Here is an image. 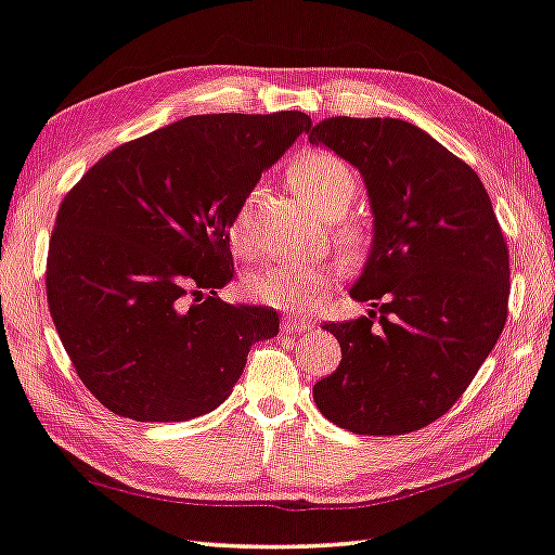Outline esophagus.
<instances>
[{"label":"esophagus","mask_w":555,"mask_h":555,"mask_svg":"<svg viewBox=\"0 0 555 555\" xmlns=\"http://www.w3.org/2000/svg\"><path fill=\"white\" fill-rule=\"evenodd\" d=\"M281 330H284L286 334H306L312 330V324L308 320H300V318H284Z\"/></svg>","instance_id":"34e87169"}]
</instances>
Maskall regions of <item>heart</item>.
<instances>
[{
    "mask_svg": "<svg viewBox=\"0 0 555 555\" xmlns=\"http://www.w3.org/2000/svg\"><path fill=\"white\" fill-rule=\"evenodd\" d=\"M291 184L302 199L312 204L327 219H341L356 199L358 182L353 170L330 151H306L288 170ZM253 206L255 197H247L231 221V243L237 253L253 247ZM336 241L349 257H361L367 247V235L356 225H341ZM336 281V271L314 264H271L255 271L247 279V293L264 306L279 310L306 312L318 302Z\"/></svg>",
    "mask_w": 555,
    "mask_h": 555,
    "instance_id": "1",
    "label": "heart"
}]
</instances>
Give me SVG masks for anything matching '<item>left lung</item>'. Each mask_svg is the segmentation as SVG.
Returning a JSON list of instances; mask_svg holds the SVG:
<instances>
[{"label": "left lung", "mask_w": 555, "mask_h": 555, "mask_svg": "<svg viewBox=\"0 0 555 555\" xmlns=\"http://www.w3.org/2000/svg\"><path fill=\"white\" fill-rule=\"evenodd\" d=\"M308 139L361 172L373 211L351 288L373 310L324 324L341 363L312 387L314 404L356 436L418 430L464 395L505 327L509 259L491 197L464 160L404 119L330 117Z\"/></svg>", "instance_id": "obj_1"}]
</instances>
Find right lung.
<instances>
[{"instance_id": "obj_1", "label": "right lung", "mask_w": 555, "mask_h": 555, "mask_svg": "<svg viewBox=\"0 0 555 555\" xmlns=\"http://www.w3.org/2000/svg\"><path fill=\"white\" fill-rule=\"evenodd\" d=\"M306 113L192 115L117 146L64 197L48 302L89 392L132 421H190L231 397L279 314L231 306V221Z\"/></svg>"}]
</instances>
